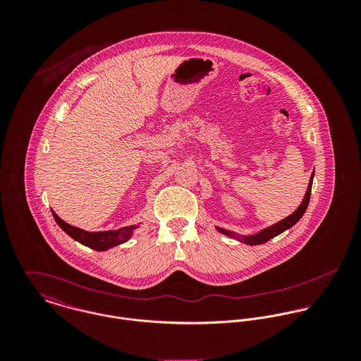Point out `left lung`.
<instances>
[{
	"label": "left lung",
	"instance_id": "1",
	"mask_svg": "<svg viewBox=\"0 0 361 361\" xmlns=\"http://www.w3.org/2000/svg\"><path fill=\"white\" fill-rule=\"evenodd\" d=\"M312 179H314V172L311 173V178H310L309 186H307V190H306V195L303 197V202L300 203V206L298 207L289 216L281 219L279 222L271 225V226H267L264 229H261L257 233H253V235H240V233H236V232H232L229 229H224V228H219V226H215V229L218 232H221L222 235L225 236H229L232 239H236L245 245H250V246H256V245H262L265 242H268L269 239L281 235L282 232L288 231L289 228H292L302 216L303 214L306 212L307 206H309L310 196H311V186H312Z\"/></svg>",
	"mask_w": 361,
	"mask_h": 361
}]
</instances>
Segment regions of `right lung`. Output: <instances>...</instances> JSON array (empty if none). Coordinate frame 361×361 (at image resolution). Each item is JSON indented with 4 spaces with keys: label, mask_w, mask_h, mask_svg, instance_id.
Masks as SVG:
<instances>
[{
    "label": "right lung",
    "mask_w": 361,
    "mask_h": 361,
    "mask_svg": "<svg viewBox=\"0 0 361 361\" xmlns=\"http://www.w3.org/2000/svg\"><path fill=\"white\" fill-rule=\"evenodd\" d=\"M52 215H54L55 222L59 225V228L65 233H68L72 239L82 243L83 246H87V247L93 249V250H97V252H105V250H108L114 246H118V245H122V243L128 242L133 236L135 231L140 226V222H139L137 225L123 226V228H119L116 231L87 232L85 229H80V228H76V226H72V225L66 224L54 211H52Z\"/></svg>",
    "instance_id": "add662e5"
}]
</instances>
